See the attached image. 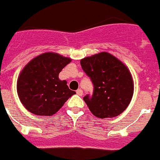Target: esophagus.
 <instances>
[{
    "label": "esophagus",
    "instance_id": "34e87169",
    "mask_svg": "<svg viewBox=\"0 0 160 160\" xmlns=\"http://www.w3.org/2000/svg\"><path fill=\"white\" fill-rule=\"evenodd\" d=\"M82 93L83 92H82V90L81 89H78V90H77V94H78V96H82Z\"/></svg>",
    "mask_w": 160,
    "mask_h": 160
}]
</instances>
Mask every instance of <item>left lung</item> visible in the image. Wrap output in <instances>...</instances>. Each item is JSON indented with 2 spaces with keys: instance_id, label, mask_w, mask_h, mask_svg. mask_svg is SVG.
Returning a JSON list of instances; mask_svg holds the SVG:
<instances>
[{
  "instance_id": "obj_1",
  "label": "left lung",
  "mask_w": 160,
  "mask_h": 160,
  "mask_svg": "<svg viewBox=\"0 0 160 160\" xmlns=\"http://www.w3.org/2000/svg\"><path fill=\"white\" fill-rule=\"evenodd\" d=\"M80 63L94 85L92 95L83 97L91 113L102 119L122 114L133 94L132 76L127 66L108 52L87 57Z\"/></svg>"
}]
</instances>
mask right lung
Wrapping results in <instances>:
<instances>
[{"instance_id":"obj_1","label":"right lung","mask_w":160,"mask_h":160,"mask_svg":"<svg viewBox=\"0 0 160 160\" xmlns=\"http://www.w3.org/2000/svg\"><path fill=\"white\" fill-rule=\"evenodd\" d=\"M70 62L69 58L46 52L25 66L17 81V92L28 111L37 115H52L76 94L65 80L58 78L60 71Z\"/></svg>"}]
</instances>
